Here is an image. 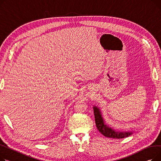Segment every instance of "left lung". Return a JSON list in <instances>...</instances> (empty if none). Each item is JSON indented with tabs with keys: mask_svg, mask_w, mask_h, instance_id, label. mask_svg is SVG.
<instances>
[{
	"mask_svg": "<svg viewBox=\"0 0 161 161\" xmlns=\"http://www.w3.org/2000/svg\"><path fill=\"white\" fill-rule=\"evenodd\" d=\"M93 112L94 116H95V121L96 127L100 133L106 137L112 138H124L130 136L132 133V132H119L116 131L114 129H111L108 126H107L105 123H104L103 119L101 116L100 110L98 108L94 107H93Z\"/></svg>",
	"mask_w": 161,
	"mask_h": 161,
	"instance_id": "obj_1",
	"label": "left lung"
}]
</instances>
